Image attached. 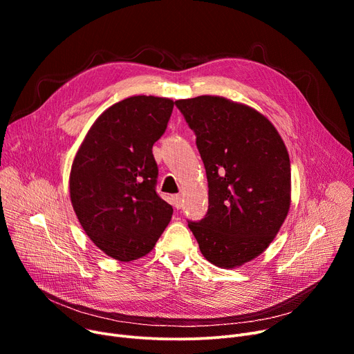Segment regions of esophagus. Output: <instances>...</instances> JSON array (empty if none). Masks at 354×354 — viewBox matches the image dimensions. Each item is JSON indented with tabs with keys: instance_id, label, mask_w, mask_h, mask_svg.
<instances>
[{
	"instance_id": "esophagus-1",
	"label": "esophagus",
	"mask_w": 354,
	"mask_h": 354,
	"mask_svg": "<svg viewBox=\"0 0 354 354\" xmlns=\"http://www.w3.org/2000/svg\"><path fill=\"white\" fill-rule=\"evenodd\" d=\"M172 205L175 209H180V207H182V196L180 195L172 196Z\"/></svg>"
}]
</instances>
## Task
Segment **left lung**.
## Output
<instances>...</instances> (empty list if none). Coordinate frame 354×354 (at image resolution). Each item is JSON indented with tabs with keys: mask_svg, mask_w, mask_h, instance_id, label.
Listing matches in <instances>:
<instances>
[{
	"mask_svg": "<svg viewBox=\"0 0 354 354\" xmlns=\"http://www.w3.org/2000/svg\"><path fill=\"white\" fill-rule=\"evenodd\" d=\"M196 135L208 179V212L189 222L202 255L236 268L272 243L291 205L284 140L258 110L221 96L175 102Z\"/></svg>",
	"mask_w": 354,
	"mask_h": 354,
	"instance_id": "obj_1",
	"label": "left lung"
}]
</instances>
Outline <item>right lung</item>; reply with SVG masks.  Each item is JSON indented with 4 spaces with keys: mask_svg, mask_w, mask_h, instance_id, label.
Instances as JSON below:
<instances>
[{
    "mask_svg": "<svg viewBox=\"0 0 354 354\" xmlns=\"http://www.w3.org/2000/svg\"><path fill=\"white\" fill-rule=\"evenodd\" d=\"M174 100L132 96L106 109L73 159L68 191L82 228L99 250L129 263L151 252L174 209L155 191L152 146Z\"/></svg>",
    "mask_w": 354,
    "mask_h": 354,
    "instance_id": "obj_1",
    "label": "right lung"
}]
</instances>
